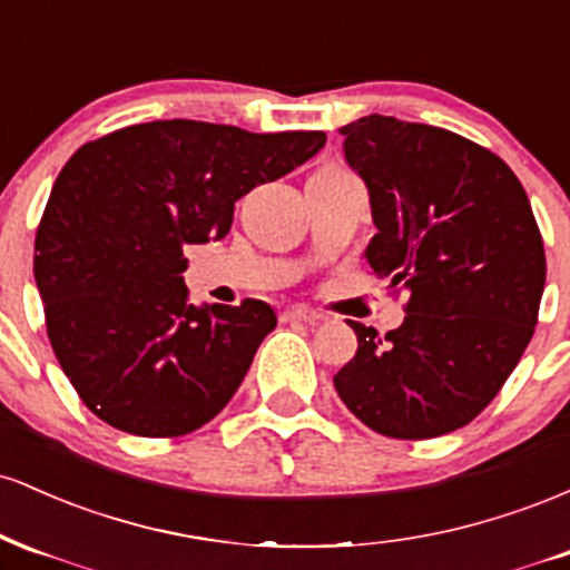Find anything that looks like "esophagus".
Masks as SVG:
<instances>
[{"instance_id": "1", "label": "esophagus", "mask_w": 570, "mask_h": 570, "mask_svg": "<svg viewBox=\"0 0 570 570\" xmlns=\"http://www.w3.org/2000/svg\"><path fill=\"white\" fill-rule=\"evenodd\" d=\"M322 313L316 311H307V307H289L284 311V322H303V324H318L322 322Z\"/></svg>"}]
</instances>
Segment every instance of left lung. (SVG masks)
<instances>
[{
  "instance_id": "8db88e82",
  "label": "left lung",
  "mask_w": 570,
  "mask_h": 570,
  "mask_svg": "<svg viewBox=\"0 0 570 570\" xmlns=\"http://www.w3.org/2000/svg\"><path fill=\"white\" fill-rule=\"evenodd\" d=\"M370 189L367 263L407 294L385 340L348 322L356 356L335 375L353 415L391 440L472 423L531 343L547 281L525 189L499 155L453 130L370 115L340 128Z\"/></svg>"
}]
</instances>
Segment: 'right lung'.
<instances>
[{"label":"right lung","instance_id":"right-lung-1","mask_svg":"<svg viewBox=\"0 0 570 570\" xmlns=\"http://www.w3.org/2000/svg\"><path fill=\"white\" fill-rule=\"evenodd\" d=\"M324 141L155 120L71 155L39 219L35 278L58 364L94 415L181 436L230 402L276 313L263 299L189 305L185 246L225 238L235 200Z\"/></svg>","mask_w":570,"mask_h":570}]
</instances>
